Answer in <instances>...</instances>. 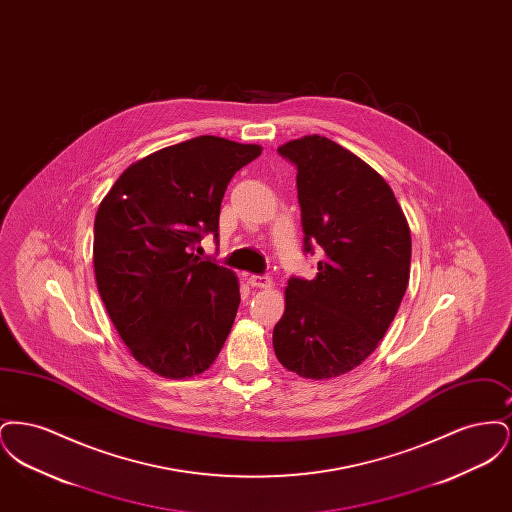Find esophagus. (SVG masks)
<instances>
[{"instance_id": "esophagus-1", "label": "esophagus", "mask_w": 512, "mask_h": 512, "mask_svg": "<svg viewBox=\"0 0 512 512\" xmlns=\"http://www.w3.org/2000/svg\"><path fill=\"white\" fill-rule=\"evenodd\" d=\"M247 282H249V286H253V288H268V286H270V278L263 276V274H251V276L247 278Z\"/></svg>"}]
</instances>
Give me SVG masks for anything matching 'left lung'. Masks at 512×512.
Wrapping results in <instances>:
<instances>
[{"mask_svg":"<svg viewBox=\"0 0 512 512\" xmlns=\"http://www.w3.org/2000/svg\"><path fill=\"white\" fill-rule=\"evenodd\" d=\"M278 153L297 169L303 253L322 251L317 276H292L272 332L278 361L303 378H334L378 347L411 272V230L388 182L324 136Z\"/></svg>","mask_w":512,"mask_h":512,"instance_id":"left-lung-1","label":"left lung"}]
</instances>
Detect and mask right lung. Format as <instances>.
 <instances>
[{"label": "right lung", "instance_id": "obj_1", "mask_svg": "<svg viewBox=\"0 0 512 512\" xmlns=\"http://www.w3.org/2000/svg\"><path fill=\"white\" fill-rule=\"evenodd\" d=\"M261 147L197 136L122 172L94 222L99 295L134 359L167 378L215 363L240 307L238 278L194 253L219 244L220 201Z\"/></svg>", "mask_w": 512, "mask_h": 512}]
</instances>
